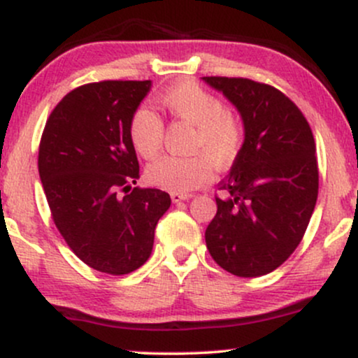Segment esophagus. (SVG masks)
Instances as JSON below:
<instances>
[{
	"mask_svg": "<svg viewBox=\"0 0 358 358\" xmlns=\"http://www.w3.org/2000/svg\"><path fill=\"white\" fill-rule=\"evenodd\" d=\"M192 193H180V192H171V200H173V202L176 203V202H182V200H188V199H192Z\"/></svg>",
	"mask_w": 358,
	"mask_h": 358,
	"instance_id": "34e87169",
	"label": "esophagus"
}]
</instances>
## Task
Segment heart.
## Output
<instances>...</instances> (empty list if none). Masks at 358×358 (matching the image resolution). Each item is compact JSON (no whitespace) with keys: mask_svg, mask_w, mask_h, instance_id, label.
Masks as SVG:
<instances>
[{"mask_svg":"<svg viewBox=\"0 0 358 358\" xmlns=\"http://www.w3.org/2000/svg\"><path fill=\"white\" fill-rule=\"evenodd\" d=\"M159 102L173 117L195 124L193 150L203 153L162 156L146 170L151 183L187 193L210 182L213 163L225 168L237 158L244 141V127L232 110L222 108V102L213 94L195 82H178L163 94ZM127 133L136 153L150 159L162 150L165 126L155 110L141 106L131 116Z\"/></svg>","mask_w":358,"mask_h":358,"instance_id":"1","label":"heart"}]
</instances>
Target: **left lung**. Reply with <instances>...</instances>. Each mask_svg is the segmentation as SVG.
Returning a JSON list of instances; mask_svg holds the SVG:
<instances>
[{"label":"left lung","instance_id":"left-lung-1","mask_svg":"<svg viewBox=\"0 0 358 358\" xmlns=\"http://www.w3.org/2000/svg\"><path fill=\"white\" fill-rule=\"evenodd\" d=\"M236 106L244 145L219 183L205 242L227 273L256 278L286 261L305 236L318 196V163L306 117L281 90L242 77H203Z\"/></svg>","mask_w":358,"mask_h":358}]
</instances>
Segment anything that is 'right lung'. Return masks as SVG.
Here are the masks:
<instances>
[{"mask_svg":"<svg viewBox=\"0 0 358 358\" xmlns=\"http://www.w3.org/2000/svg\"><path fill=\"white\" fill-rule=\"evenodd\" d=\"M150 87L151 80L80 85L55 106L40 139L38 173L60 236L89 268L113 276L145 264L171 203L158 188H131L139 163L127 131Z\"/></svg>","mask_w":358,"mask_h":358,"instance_id":"right-lung-1","label":"right lung"}]
</instances>
